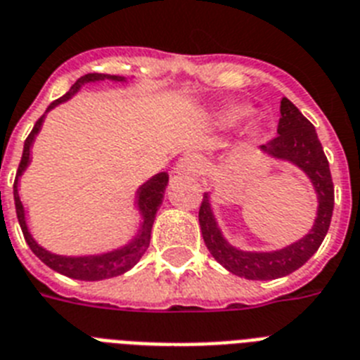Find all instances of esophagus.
Instances as JSON below:
<instances>
[{"label":"esophagus","instance_id":"1","mask_svg":"<svg viewBox=\"0 0 360 360\" xmlns=\"http://www.w3.org/2000/svg\"><path fill=\"white\" fill-rule=\"evenodd\" d=\"M203 170H205V160L201 159V157H195V155L183 157L177 162V166H175V174L181 175H195L201 174Z\"/></svg>","mask_w":360,"mask_h":360}]
</instances>
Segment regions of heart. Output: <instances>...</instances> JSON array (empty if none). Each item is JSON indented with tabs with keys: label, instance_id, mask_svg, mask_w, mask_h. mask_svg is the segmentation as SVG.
<instances>
[{
	"label": "heart",
	"instance_id": "b5f03b06",
	"mask_svg": "<svg viewBox=\"0 0 360 360\" xmlns=\"http://www.w3.org/2000/svg\"><path fill=\"white\" fill-rule=\"evenodd\" d=\"M248 116V109L244 107H231V109L221 110L218 114V125L224 129H233L236 125H240Z\"/></svg>",
	"mask_w": 360,
	"mask_h": 360
}]
</instances>
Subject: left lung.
<instances>
[{
	"mask_svg": "<svg viewBox=\"0 0 360 360\" xmlns=\"http://www.w3.org/2000/svg\"><path fill=\"white\" fill-rule=\"evenodd\" d=\"M281 118L277 125V136L259 150L266 157L283 162H290L303 172L316 192L318 209L314 224L305 236L288 246L271 251H246L229 244L216 221L210 205V192L203 194L200 207V227L207 250L226 270L251 281H270L285 277L302 268L322 246L331 224L335 207V186H333L329 162L318 140L316 129L300 112L290 99H281Z\"/></svg>",
	"mask_w": 360,
	"mask_h": 360,
	"instance_id": "obj_1",
	"label": "left lung"
}]
</instances>
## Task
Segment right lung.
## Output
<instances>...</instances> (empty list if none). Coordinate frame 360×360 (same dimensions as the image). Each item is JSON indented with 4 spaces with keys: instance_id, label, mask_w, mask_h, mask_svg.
<instances>
[{
    "instance_id": "right-lung-1",
    "label": "right lung",
    "mask_w": 360,
    "mask_h": 360,
    "mask_svg": "<svg viewBox=\"0 0 360 360\" xmlns=\"http://www.w3.org/2000/svg\"><path fill=\"white\" fill-rule=\"evenodd\" d=\"M96 81H112V83H127V79L120 77V75H107V74H86L81 79H77L72 89L58 98L57 101L49 105L46 114L49 110H53L55 107H58L64 101L74 98L77 94L81 86L86 83H96ZM46 114L40 116L37 124H34L33 131L29 133V136L25 139V144H23V153L22 160H20L18 172H16V179H14V205H16V216H18L20 227H22L23 238L27 242V246L31 248L34 255L40 259L46 266H49L51 270L58 271L66 277H72V279H79V281H103V279H110V277L122 276L125 271H129L136 262L140 261V257L144 255L148 246H150L151 240V227H153L155 216H157V210H159L160 203H162V198H165V190L168 185V174L166 172H159L155 174L151 179H148L144 185H140L136 194H134V207L139 210L140 214V226L134 233V236L131 238L125 246L114 248L110 251H103V253H94V255H57V253H51L44 246H40L37 240L31 235L27 226V216H25V209H23V203L20 200V177L23 175V172L27 170V166L31 165V148L34 144V139L37 134L40 133L44 124V118Z\"/></svg>"
}]
</instances>
